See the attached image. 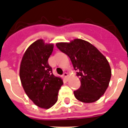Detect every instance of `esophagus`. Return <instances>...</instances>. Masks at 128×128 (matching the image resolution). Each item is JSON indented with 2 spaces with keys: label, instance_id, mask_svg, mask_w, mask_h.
Wrapping results in <instances>:
<instances>
[{
  "label": "esophagus",
  "instance_id": "obj_1",
  "mask_svg": "<svg viewBox=\"0 0 128 128\" xmlns=\"http://www.w3.org/2000/svg\"><path fill=\"white\" fill-rule=\"evenodd\" d=\"M68 74L66 72H64V74H63V77H64V79H68Z\"/></svg>",
  "mask_w": 128,
  "mask_h": 128
}]
</instances>
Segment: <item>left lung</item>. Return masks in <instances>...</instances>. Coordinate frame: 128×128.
Listing matches in <instances>:
<instances>
[{"mask_svg": "<svg viewBox=\"0 0 128 128\" xmlns=\"http://www.w3.org/2000/svg\"><path fill=\"white\" fill-rule=\"evenodd\" d=\"M56 46L69 56L79 77L81 84L74 92L75 97L84 103L98 100L107 90L111 77L107 58L96 47L83 40L57 43Z\"/></svg>", "mask_w": 128, "mask_h": 128, "instance_id": "left-lung-1", "label": "left lung"}]
</instances>
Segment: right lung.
<instances>
[{
    "label": "right lung",
    "instance_id": "add662e5",
    "mask_svg": "<svg viewBox=\"0 0 128 128\" xmlns=\"http://www.w3.org/2000/svg\"><path fill=\"white\" fill-rule=\"evenodd\" d=\"M53 47L38 40L26 49L20 65L19 77L24 92L35 105L44 109L56 104L63 84L62 79L52 74L48 63Z\"/></svg>",
    "mask_w": 128,
    "mask_h": 128
}]
</instances>
